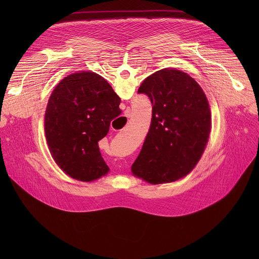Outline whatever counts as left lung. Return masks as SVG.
Segmentation results:
<instances>
[{"instance_id": "1", "label": "left lung", "mask_w": 259, "mask_h": 259, "mask_svg": "<svg viewBox=\"0 0 259 259\" xmlns=\"http://www.w3.org/2000/svg\"><path fill=\"white\" fill-rule=\"evenodd\" d=\"M138 93L150 97L153 112L132 173L153 184L187 176L201 159L211 129L203 89L188 73L163 68L147 77Z\"/></svg>"}]
</instances>
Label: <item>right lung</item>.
I'll use <instances>...</instances> for the list:
<instances>
[{
    "instance_id": "obj_1",
    "label": "right lung",
    "mask_w": 259,
    "mask_h": 259,
    "mask_svg": "<svg viewBox=\"0 0 259 259\" xmlns=\"http://www.w3.org/2000/svg\"><path fill=\"white\" fill-rule=\"evenodd\" d=\"M120 102L95 72H75L58 83L48 100L44 126L52 158L63 172L88 182L109 171L98 141L122 113Z\"/></svg>"
}]
</instances>
